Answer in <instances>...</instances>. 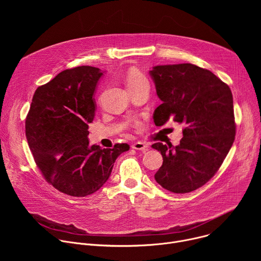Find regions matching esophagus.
<instances>
[{
	"label": "esophagus",
	"instance_id": "obj_1",
	"mask_svg": "<svg viewBox=\"0 0 261 261\" xmlns=\"http://www.w3.org/2000/svg\"><path fill=\"white\" fill-rule=\"evenodd\" d=\"M132 148H134V150H139V151L145 152L148 150V144L143 141H136L132 144Z\"/></svg>",
	"mask_w": 261,
	"mask_h": 261
}]
</instances>
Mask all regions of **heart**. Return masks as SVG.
<instances>
[{
  "label": "heart",
  "mask_w": 261,
  "mask_h": 261,
  "mask_svg": "<svg viewBox=\"0 0 261 261\" xmlns=\"http://www.w3.org/2000/svg\"><path fill=\"white\" fill-rule=\"evenodd\" d=\"M125 81H126V84H127V87L129 90L137 89V88L144 87V86L148 87L147 79L145 77L144 74L137 68H130L127 71Z\"/></svg>",
  "instance_id": "obj_1"
}]
</instances>
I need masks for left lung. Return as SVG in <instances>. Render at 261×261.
Listing matches in <instances>:
<instances>
[{
    "instance_id": "obj_1",
    "label": "left lung",
    "mask_w": 261,
    "mask_h": 261,
    "mask_svg": "<svg viewBox=\"0 0 261 261\" xmlns=\"http://www.w3.org/2000/svg\"><path fill=\"white\" fill-rule=\"evenodd\" d=\"M150 75L162 101L155 125L184 126L178 145H152L163 157L155 179L173 193L194 191L215 175L234 141L232 93L213 72L189 63L155 66Z\"/></svg>"
}]
</instances>
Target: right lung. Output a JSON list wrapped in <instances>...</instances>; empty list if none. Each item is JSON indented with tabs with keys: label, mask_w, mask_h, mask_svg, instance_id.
Returning <instances> with one entry per match:
<instances>
[{
	"label": "right lung",
	"mask_w": 261,
	"mask_h": 261,
	"mask_svg": "<svg viewBox=\"0 0 261 261\" xmlns=\"http://www.w3.org/2000/svg\"><path fill=\"white\" fill-rule=\"evenodd\" d=\"M103 72L80 66L67 69L36 90L25 119V136L44 178L60 192L85 197L108 179L129 144L90 145L89 124L96 110L95 91Z\"/></svg>",
	"instance_id": "right-lung-1"
}]
</instances>
